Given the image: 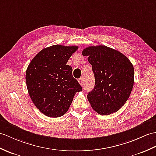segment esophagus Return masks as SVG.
Masks as SVG:
<instances>
[{"instance_id": "obj_1", "label": "esophagus", "mask_w": 156, "mask_h": 156, "mask_svg": "<svg viewBox=\"0 0 156 156\" xmlns=\"http://www.w3.org/2000/svg\"><path fill=\"white\" fill-rule=\"evenodd\" d=\"M78 82L79 84H80L82 86H84V78H80L78 79Z\"/></svg>"}]
</instances>
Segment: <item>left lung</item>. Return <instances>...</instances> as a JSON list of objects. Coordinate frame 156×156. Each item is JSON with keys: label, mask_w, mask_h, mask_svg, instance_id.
Here are the masks:
<instances>
[{"label": "left lung", "mask_w": 156, "mask_h": 156, "mask_svg": "<svg viewBox=\"0 0 156 156\" xmlns=\"http://www.w3.org/2000/svg\"><path fill=\"white\" fill-rule=\"evenodd\" d=\"M88 56L95 78V86L87 95L92 108L100 115L116 112L129 97L134 83L131 62L116 50L100 45L82 52Z\"/></svg>", "instance_id": "1"}]
</instances>
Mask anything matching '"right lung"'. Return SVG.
I'll return each instance as SVG.
<instances>
[{
	"mask_svg": "<svg viewBox=\"0 0 156 156\" xmlns=\"http://www.w3.org/2000/svg\"><path fill=\"white\" fill-rule=\"evenodd\" d=\"M76 46L53 45L40 51L26 72L28 92L35 106L46 116L58 118L68 110L82 87L66 64Z\"/></svg>",
	"mask_w": 156,
	"mask_h": 156,
	"instance_id": "1",
	"label": "right lung"
}]
</instances>
